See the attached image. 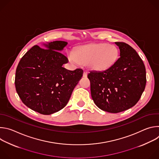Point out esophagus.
Instances as JSON below:
<instances>
[{"label": "esophagus", "instance_id": "obj_1", "mask_svg": "<svg viewBox=\"0 0 159 159\" xmlns=\"http://www.w3.org/2000/svg\"><path fill=\"white\" fill-rule=\"evenodd\" d=\"M87 72H84V74H83V77H87Z\"/></svg>", "mask_w": 159, "mask_h": 159}]
</instances>
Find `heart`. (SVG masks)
Segmentation results:
<instances>
[{
    "mask_svg": "<svg viewBox=\"0 0 159 159\" xmlns=\"http://www.w3.org/2000/svg\"><path fill=\"white\" fill-rule=\"evenodd\" d=\"M118 50L112 44L92 43L79 47L74 52H68L67 57L73 63L87 65L90 69L104 72L114 65L118 58Z\"/></svg>",
    "mask_w": 159,
    "mask_h": 159,
    "instance_id": "heart-1",
    "label": "heart"
}]
</instances>
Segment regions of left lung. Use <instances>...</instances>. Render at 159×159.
Returning <instances> with one entry per match:
<instances>
[{
	"label": "left lung",
	"mask_w": 159,
	"mask_h": 159,
	"mask_svg": "<svg viewBox=\"0 0 159 159\" xmlns=\"http://www.w3.org/2000/svg\"><path fill=\"white\" fill-rule=\"evenodd\" d=\"M120 49L116 63L104 72L91 71L87 75L95 104L111 113L127 110L138 102L146 85L145 65L129 44L115 42Z\"/></svg>",
	"instance_id": "obj_1"
}]
</instances>
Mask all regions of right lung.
<instances>
[{
	"label": "right lung",
	"instance_id": "right-lung-1",
	"mask_svg": "<svg viewBox=\"0 0 159 159\" xmlns=\"http://www.w3.org/2000/svg\"><path fill=\"white\" fill-rule=\"evenodd\" d=\"M67 42L55 41L44 44L43 48L33 47L17 66L15 86L22 102L44 115L63 109L69 102L83 70H67L62 65L67 58L60 52Z\"/></svg>",
	"mask_w": 159,
	"mask_h": 159
}]
</instances>
